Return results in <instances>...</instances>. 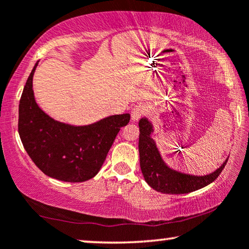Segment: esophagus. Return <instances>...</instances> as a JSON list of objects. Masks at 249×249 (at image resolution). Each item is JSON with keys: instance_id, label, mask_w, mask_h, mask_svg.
I'll return each mask as SVG.
<instances>
[{"instance_id": "obj_1", "label": "esophagus", "mask_w": 249, "mask_h": 249, "mask_svg": "<svg viewBox=\"0 0 249 249\" xmlns=\"http://www.w3.org/2000/svg\"><path fill=\"white\" fill-rule=\"evenodd\" d=\"M146 110H147V107H146V105L144 103H138L137 105H135L131 110V120L137 121L138 119L145 113Z\"/></svg>"}]
</instances>
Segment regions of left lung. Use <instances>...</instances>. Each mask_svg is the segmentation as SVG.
Masks as SVG:
<instances>
[{"instance_id": "obj_1", "label": "left lung", "mask_w": 249, "mask_h": 249, "mask_svg": "<svg viewBox=\"0 0 249 249\" xmlns=\"http://www.w3.org/2000/svg\"><path fill=\"white\" fill-rule=\"evenodd\" d=\"M139 161H141L142 173L145 181L155 189L163 194H187L195 192L210 183H212L227 164V161L216 169L215 171L206 176H194L173 170L163 161L158 146L152 134L154 131L153 124L147 118L139 120Z\"/></svg>"}]
</instances>
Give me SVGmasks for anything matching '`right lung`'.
Returning a JSON list of instances; mask_svg holds the SVG:
<instances>
[{
  "instance_id": "right-lung-1",
  "label": "right lung",
  "mask_w": 249,
  "mask_h": 249,
  "mask_svg": "<svg viewBox=\"0 0 249 249\" xmlns=\"http://www.w3.org/2000/svg\"><path fill=\"white\" fill-rule=\"evenodd\" d=\"M33 68L19 103L18 131L23 147L39 170L51 178L83 182L100 171L121 127L130 114L110 115L87 125L54 120L36 103Z\"/></svg>"
}]
</instances>
